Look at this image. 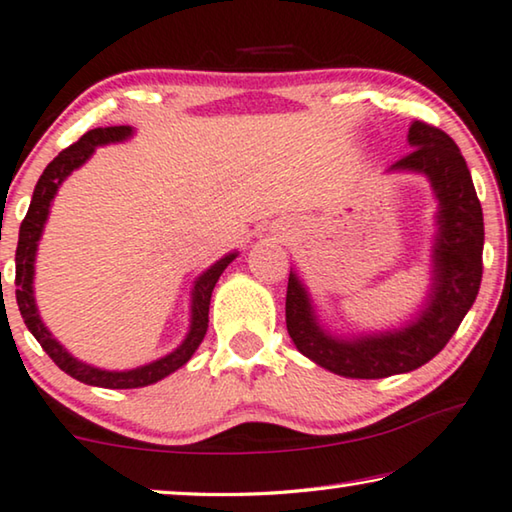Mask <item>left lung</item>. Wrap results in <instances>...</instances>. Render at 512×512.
I'll use <instances>...</instances> for the list:
<instances>
[{
    "mask_svg": "<svg viewBox=\"0 0 512 512\" xmlns=\"http://www.w3.org/2000/svg\"><path fill=\"white\" fill-rule=\"evenodd\" d=\"M406 140L411 152L388 173L427 177L439 203L432 281L411 321L392 330L335 335L321 323L298 274H288L286 328L295 348L318 367L346 379H385L413 372L432 360L455 335L483 279V207L462 152L448 133L425 122H411Z\"/></svg>",
    "mask_w": 512,
    "mask_h": 512,
    "instance_id": "left-lung-1",
    "label": "left lung"
}]
</instances>
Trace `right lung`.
<instances>
[{
    "label": "right lung",
    "instance_id": "obj_1",
    "mask_svg": "<svg viewBox=\"0 0 512 512\" xmlns=\"http://www.w3.org/2000/svg\"><path fill=\"white\" fill-rule=\"evenodd\" d=\"M131 136H133L131 127L92 129L87 131L78 143H73L71 147H66V150L59 152L57 157L46 166V170H43L39 182H36L27 217L22 219L20 224L18 249H16V286H18L16 300L29 332H32L36 342L43 346V351L53 358V362L62 369V372L73 376V379L80 383L96 385V388H110V390L145 388V385H152L161 379H166L168 374H173L180 367L187 365L191 355L196 353V348L201 346L207 332V314H210V298H212L214 284L219 281L221 272H224L228 265L238 258V251H231V254L219 258L217 263H212L203 274H198L194 281V288H191V318H189L187 337L182 339L180 346L166 353L164 358L147 362V365L115 372V369H101V367L87 365V362L78 360L76 355H71L62 344L57 342L53 332H50L46 328V323L41 321L39 307H36V298H34L36 251H39V240L43 235V228H46L50 205H53L62 182L73 173V170H78L80 166L87 164V159H92L96 147L110 145V143H124V140H129Z\"/></svg>",
    "mask_w": 512,
    "mask_h": 512
}]
</instances>
